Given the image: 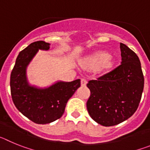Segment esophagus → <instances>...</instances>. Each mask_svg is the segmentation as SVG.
<instances>
[{
	"mask_svg": "<svg viewBox=\"0 0 150 150\" xmlns=\"http://www.w3.org/2000/svg\"><path fill=\"white\" fill-rule=\"evenodd\" d=\"M87 84V80L86 79H85V78H82L81 79V86H86Z\"/></svg>",
	"mask_w": 150,
	"mask_h": 150,
	"instance_id": "esophagus-1",
	"label": "esophagus"
}]
</instances>
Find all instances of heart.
Here are the masks:
<instances>
[{
	"label": "heart",
	"instance_id": "heart-1",
	"mask_svg": "<svg viewBox=\"0 0 150 150\" xmlns=\"http://www.w3.org/2000/svg\"><path fill=\"white\" fill-rule=\"evenodd\" d=\"M112 64V58L105 52H99L92 56L88 60V65L91 67H100V68H107Z\"/></svg>",
	"mask_w": 150,
	"mask_h": 150
}]
</instances>
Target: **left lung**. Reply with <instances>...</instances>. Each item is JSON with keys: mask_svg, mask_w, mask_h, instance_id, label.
Wrapping results in <instances>:
<instances>
[{"mask_svg": "<svg viewBox=\"0 0 150 150\" xmlns=\"http://www.w3.org/2000/svg\"><path fill=\"white\" fill-rule=\"evenodd\" d=\"M122 62L112 71L89 80L91 95L87 110L92 120L103 126H112L130 118L137 110L144 86L138 56L120 43Z\"/></svg>", "mask_w": 150, "mask_h": 150, "instance_id": "left-lung-1", "label": "left lung"}]
</instances>
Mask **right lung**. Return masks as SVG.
<instances>
[{
  "label": "right lung",
  "mask_w": 150,
  "mask_h": 150,
  "mask_svg": "<svg viewBox=\"0 0 150 150\" xmlns=\"http://www.w3.org/2000/svg\"><path fill=\"white\" fill-rule=\"evenodd\" d=\"M50 43L36 41L21 51L10 75V91L16 107L37 124H47L62 117L66 104L80 86V79L59 81L48 88L30 86L26 69L39 50H49Z\"/></svg>",
  "instance_id": "obj_1"
}]
</instances>
